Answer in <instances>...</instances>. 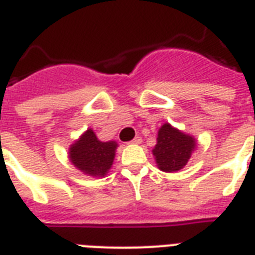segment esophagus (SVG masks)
I'll return each mask as SVG.
<instances>
[{"instance_id":"obj_1","label":"esophagus","mask_w":255,"mask_h":255,"mask_svg":"<svg viewBox=\"0 0 255 255\" xmlns=\"http://www.w3.org/2000/svg\"><path fill=\"white\" fill-rule=\"evenodd\" d=\"M140 142H141V137H140V136H136L133 140L129 141V144H134V145H136V144H140Z\"/></svg>"}]
</instances>
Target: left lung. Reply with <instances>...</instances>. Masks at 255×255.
Returning a JSON list of instances; mask_svg holds the SVG:
<instances>
[{
	"mask_svg": "<svg viewBox=\"0 0 255 255\" xmlns=\"http://www.w3.org/2000/svg\"><path fill=\"white\" fill-rule=\"evenodd\" d=\"M196 146L195 138L165 123L158 129L157 144L153 149L158 169L165 173L181 170L188 162Z\"/></svg>",
	"mask_w": 255,
	"mask_h": 255,
	"instance_id": "8db88e82",
	"label": "left lung"
}]
</instances>
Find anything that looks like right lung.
<instances>
[{
  "mask_svg": "<svg viewBox=\"0 0 255 255\" xmlns=\"http://www.w3.org/2000/svg\"><path fill=\"white\" fill-rule=\"evenodd\" d=\"M118 144L99 141L92 128L69 148V160L78 170L92 177H105L115 158Z\"/></svg>",
  "mask_w": 255,
  "mask_h": 255,
  "instance_id": "right-lung-1",
  "label": "right lung"
}]
</instances>
